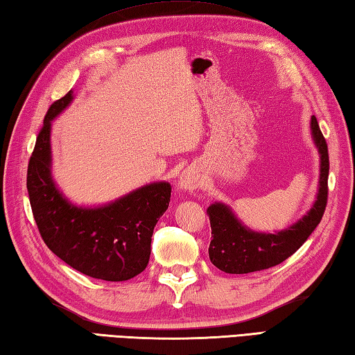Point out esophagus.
Masks as SVG:
<instances>
[{"instance_id": "esophagus-1", "label": "esophagus", "mask_w": 355, "mask_h": 355, "mask_svg": "<svg viewBox=\"0 0 355 355\" xmlns=\"http://www.w3.org/2000/svg\"><path fill=\"white\" fill-rule=\"evenodd\" d=\"M201 184V175L200 171L196 168H187L183 171L182 175H180V182L178 186L182 191H193Z\"/></svg>"}]
</instances>
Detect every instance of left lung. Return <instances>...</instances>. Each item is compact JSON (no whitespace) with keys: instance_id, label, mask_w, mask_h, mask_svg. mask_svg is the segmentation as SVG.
<instances>
[{"instance_id":"8db88e82","label":"left lung","mask_w":355,"mask_h":355,"mask_svg":"<svg viewBox=\"0 0 355 355\" xmlns=\"http://www.w3.org/2000/svg\"><path fill=\"white\" fill-rule=\"evenodd\" d=\"M311 130L320 154V184L314 206L302 220L284 231L261 234L243 226L231 207L223 203L211 205L207 207V215L212 229L209 259L214 266L227 274H249L272 268L293 255L314 232L328 203L329 154L314 115L311 118Z\"/></svg>"}]
</instances>
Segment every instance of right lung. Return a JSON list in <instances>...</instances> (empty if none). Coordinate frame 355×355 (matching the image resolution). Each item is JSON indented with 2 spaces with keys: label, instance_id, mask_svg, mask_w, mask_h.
I'll use <instances>...</instances> for the list:
<instances>
[{
  "label": "right lung",
  "instance_id": "obj_1",
  "mask_svg": "<svg viewBox=\"0 0 355 355\" xmlns=\"http://www.w3.org/2000/svg\"><path fill=\"white\" fill-rule=\"evenodd\" d=\"M69 92L51 104L27 168V192L35 223L47 248L81 274L106 282L134 279L146 269L158 218L166 212L172 187L146 184L100 207L72 205L51 173V121L73 98Z\"/></svg>",
  "mask_w": 355,
  "mask_h": 355
}]
</instances>
